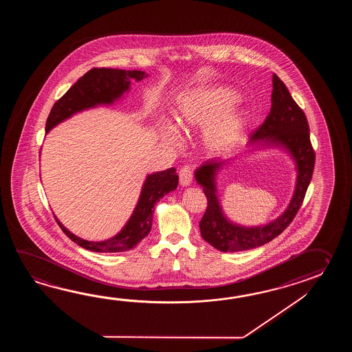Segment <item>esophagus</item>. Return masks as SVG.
<instances>
[{
	"instance_id": "esophagus-1",
	"label": "esophagus",
	"mask_w": 352,
	"mask_h": 352,
	"mask_svg": "<svg viewBox=\"0 0 352 352\" xmlns=\"http://www.w3.org/2000/svg\"><path fill=\"white\" fill-rule=\"evenodd\" d=\"M192 167L191 166H184L181 170H179V184L182 186H188L191 182H192Z\"/></svg>"
}]
</instances>
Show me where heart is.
I'll list each match as a JSON object with an SVG mask.
<instances>
[{"instance_id":"1","label":"heart","mask_w":352,"mask_h":352,"mask_svg":"<svg viewBox=\"0 0 352 352\" xmlns=\"http://www.w3.org/2000/svg\"><path fill=\"white\" fill-rule=\"evenodd\" d=\"M234 100L232 91L223 88L195 90L179 100L175 114L176 124L184 132H192L206 125L202 133L205 147L212 153L229 150L238 142L247 124V117L243 113L221 114ZM162 138L168 144H179L171 127L164 129Z\"/></svg>"}]
</instances>
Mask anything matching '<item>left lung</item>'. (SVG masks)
Here are the masks:
<instances>
[{"label":"left lung","mask_w":352,"mask_h":352,"mask_svg":"<svg viewBox=\"0 0 352 352\" xmlns=\"http://www.w3.org/2000/svg\"><path fill=\"white\" fill-rule=\"evenodd\" d=\"M262 142L264 146H278L285 148L296 162L297 182L296 190L285 212L270 224L261 226H241L234 224L225 217L217 199V173L228 161H206L195 173V179L202 186L208 199V208L200 221L202 239L220 252H243L262 247L270 243L297 215L306 196L307 188L314 173V147L309 140V127L306 114L294 102L285 82L273 75L272 107L261 127L250 135V144Z\"/></svg>","instance_id":"8db88e82"}]
</instances>
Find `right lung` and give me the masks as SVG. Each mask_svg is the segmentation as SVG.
Listing matches in <instances>:
<instances>
[{"instance_id": "obj_1", "label": "right lung", "mask_w": 352, "mask_h": 352, "mask_svg": "<svg viewBox=\"0 0 352 352\" xmlns=\"http://www.w3.org/2000/svg\"><path fill=\"white\" fill-rule=\"evenodd\" d=\"M147 76L141 70H123L108 67H93L88 73L78 79V82L67 93L56 100L46 120V133L58 126L63 120L70 118L73 114L82 112L100 104H112L120 99L123 93L129 89L131 79L137 82ZM179 185V176L171 167L161 173H151L143 184L142 191L135 205L133 214L127 224L123 226L116 236L104 241L84 240L69 232L56 219L61 230L67 238L73 240L79 247L98 253H118L127 252L148 235L153 219V206L170 191L176 190Z\"/></svg>"}]
</instances>
